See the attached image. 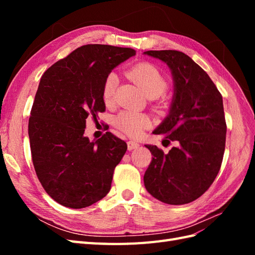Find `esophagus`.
Segmentation results:
<instances>
[{"label":"esophagus","instance_id":"1","mask_svg":"<svg viewBox=\"0 0 255 255\" xmlns=\"http://www.w3.org/2000/svg\"><path fill=\"white\" fill-rule=\"evenodd\" d=\"M138 146H139V143L136 142V141H128V151H132L137 149Z\"/></svg>","mask_w":255,"mask_h":255}]
</instances>
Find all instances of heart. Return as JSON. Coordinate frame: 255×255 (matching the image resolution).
I'll return each instance as SVG.
<instances>
[{
	"instance_id": "b5f03b06",
	"label": "heart",
	"mask_w": 255,
	"mask_h": 255,
	"mask_svg": "<svg viewBox=\"0 0 255 255\" xmlns=\"http://www.w3.org/2000/svg\"><path fill=\"white\" fill-rule=\"evenodd\" d=\"M128 78L137 84L143 95L149 99H156L168 88V83L158 69L149 63H142L130 68L127 72ZM118 76L112 72L106 76L103 84L102 98L106 105L114 101L115 92L118 86ZM151 119L145 114L125 111L119 113L114 119V125L121 132L129 137H140L146 128L151 127Z\"/></svg>"
}]
</instances>
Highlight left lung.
<instances>
[{
    "label": "left lung",
    "instance_id": "8db88e82",
    "mask_svg": "<svg viewBox=\"0 0 255 255\" xmlns=\"http://www.w3.org/2000/svg\"><path fill=\"white\" fill-rule=\"evenodd\" d=\"M170 69L173 98L155 135L175 141L165 154L145 144L152 160L144 173V187L159 201L181 205L201 197L217 176L226 146L227 125L222 96L208 74L180 51H146Z\"/></svg>",
    "mask_w": 255,
    "mask_h": 255
}]
</instances>
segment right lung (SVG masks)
<instances>
[{
  "instance_id": "add662e5",
  "label": "right lung",
  "mask_w": 255,
  "mask_h": 255,
  "mask_svg": "<svg viewBox=\"0 0 255 255\" xmlns=\"http://www.w3.org/2000/svg\"><path fill=\"white\" fill-rule=\"evenodd\" d=\"M135 54L129 48L86 44L43 73L30 111L28 137L36 174L57 203L83 208L109 194L128 145L110 132L90 141L84 135L86 119L105 111L106 76Z\"/></svg>"
}]
</instances>
